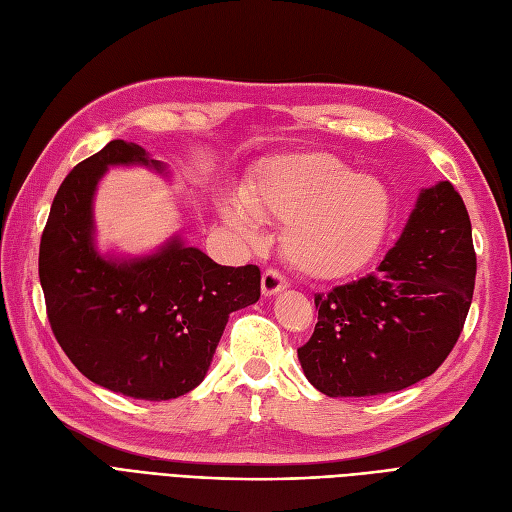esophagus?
Wrapping results in <instances>:
<instances>
[{
	"label": "esophagus",
	"mask_w": 512,
	"mask_h": 512,
	"mask_svg": "<svg viewBox=\"0 0 512 512\" xmlns=\"http://www.w3.org/2000/svg\"><path fill=\"white\" fill-rule=\"evenodd\" d=\"M284 288H288V282L280 271L267 269L262 273V294H265V297H273V294L282 292Z\"/></svg>",
	"instance_id": "34e87169"
}]
</instances>
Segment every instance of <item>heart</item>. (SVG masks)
Masks as SVG:
<instances>
[{"label": "heart", "instance_id": "obj_1", "mask_svg": "<svg viewBox=\"0 0 512 512\" xmlns=\"http://www.w3.org/2000/svg\"><path fill=\"white\" fill-rule=\"evenodd\" d=\"M224 218L247 241L258 239L256 220L284 224L282 252L290 265L316 280H335L378 250L391 194L333 156L305 153L269 162L243 203L224 205Z\"/></svg>", "mask_w": 512, "mask_h": 512}]
</instances>
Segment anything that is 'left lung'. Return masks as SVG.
<instances>
[{"mask_svg": "<svg viewBox=\"0 0 512 512\" xmlns=\"http://www.w3.org/2000/svg\"><path fill=\"white\" fill-rule=\"evenodd\" d=\"M474 277L468 209L440 181L376 271L316 294V329L297 350L307 380L329 397H369L431 376L463 331Z\"/></svg>", "mask_w": 512, "mask_h": 512, "instance_id": "1", "label": "left lung"}]
</instances>
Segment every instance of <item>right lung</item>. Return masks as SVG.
<instances>
[{"label": "right lung", "instance_id": "obj_1", "mask_svg": "<svg viewBox=\"0 0 512 512\" xmlns=\"http://www.w3.org/2000/svg\"><path fill=\"white\" fill-rule=\"evenodd\" d=\"M111 164L164 170L126 141H111L70 170L40 239L46 316L91 382L134 399H175L203 382L228 316L260 299V269L222 267L179 239L147 258H102L91 200Z\"/></svg>", "mask_w": 512, "mask_h": 512}]
</instances>
